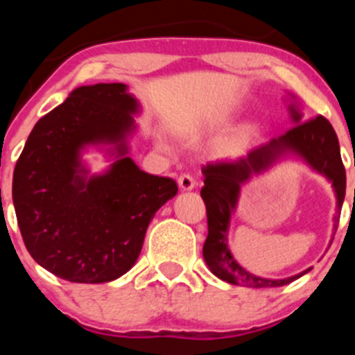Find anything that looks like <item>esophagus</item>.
Returning a JSON list of instances; mask_svg holds the SVG:
<instances>
[{
    "label": "esophagus",
    "instance_id": "34e87169",
    "mask_svg": "<svg viewBox=\"0 0 355 355\" xmlns=\"http://www.w3.org/2000/svg\"><path fill=\"white\" fill-rule=\"evenodd\" d=\"M178 185H180V189H184V191H191V189L196 187V177L191 173H182L180 177H178Z\"/></svg>",
    "mask_w": 355,
    "mask_h": 355
}]
</instances>
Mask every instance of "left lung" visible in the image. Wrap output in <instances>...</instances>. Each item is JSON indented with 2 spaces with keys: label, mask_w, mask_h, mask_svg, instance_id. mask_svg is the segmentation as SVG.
I'll use <instances>...</instances> for the list:
<instances>
[{
  "label": "left lung",
  "mask_w": 355,
  "mask_h": 355,
  "mask_svg": "<svg viewBox=\"0 0 355 355\" xmlns=\"http://www.w3.org/2000/svg\"><path fill=\"white\" fill-rule=\"evenodd\" d=\"M292 113L297 123L282 137L252 149L247 157H241L237 161H216L202 166L204 187L200 189V198L206 204L207 214V237L202 247V256L209 270L228 284L254 288L282 287L309 271L285 280H268L245 271L232 257L228 249V221L237 204L241 184H244L250 173L266 168L278 153L285 149L299 153L314 170L333 182L338 207L345 199V166L340 156L338 137L331 123L323 114L300 121V114L295 110H292ZM338 220L340 216H335L336 223Z\"/></svg>",
  "instance_id": "obj_1"
}]
</instances>
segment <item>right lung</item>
Wrapping results in <instances>:
<instances>
[{
  "label": "right lung",
  "instance_id": "right-lung-1",
  "mask_svg": "<svg viewBox=\"0 0 355 355\" xmlns=\"http://www.w3.org/2000/svg\"><path fill=\"white\" fill-rule=\"evenodd\" d=\"M125 84L84 85L32 128L13 171V204L28 254L63 280L105 284L141 254L156 211L177 194L175 180L121 157L101 177L80 175L78 151L114 142L125 153L137 103Z\"/></svg>",
  "mask_w": 355,
  "mask_h": 355
}]
</instances>
